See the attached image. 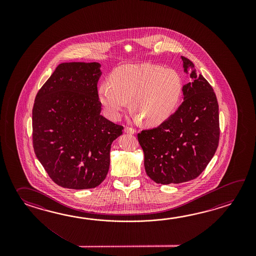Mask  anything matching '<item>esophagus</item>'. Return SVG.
Masks as SVG:
<instances>
[{"mask_svg":"<svg viewBox=\"0 0 256 256\" xmlns=\"http://www.w3.org/2000/svg\"><path fill=\"white\" fill-rule=\"evenodd\" d=\"M124 132L126 134H136V130L130 128V127H126L124 128Z\"/></svg>","mask_w":256,"mask_h":256,"instance_id":"esophagus-1","label":"esophagus"}]
</instances>
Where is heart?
<instances>
[{"label": "heart", "instance_id": "obj_1", "mask_svg": "<svg viewBox=\"0 0 256 256\" xmlns=\"http://www.w3.org/2000/svg\"><path fill=\"white\" fill-rule=\"evenodd\" d=\"M182 92L180 75L172 68L151 64L117 68L98 88V98L107 116L118 120L128 107L147 126L161 124L174 112Z\"/></svg>", "mask_w": 256, "mask_h": 256}]
</instances>
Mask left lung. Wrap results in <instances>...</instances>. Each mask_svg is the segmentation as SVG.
Listing matches in <instances>:
<instances>
[{
    "instance_id": "1",
    "label": "left lung",
    "mask_w": 256,
    "mask_h": 256,
    "mask_svg": "<svg viewBox=\"0 0 256 256\" xmlns=\"http://www.w3.org/2000/svg\"><path fill=\"white\" fill-rule=\"evenodd\" d=\"M191 82L182 88L183 102L160 126L142 130L138 141L147 176L158 184H180L202 174L217 150L218 104L206 78L190 60L181 56Z\"/></svg>"
}]
</instances>
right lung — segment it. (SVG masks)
Returning <instances> with one entry per match:
<instances>
[{"mask_svg":"<svg viewBox=\"0 0 256 256\" xmlns=\"http://www.w3.org/2000/svg\"><path fill=\"white\" fill-rule=\"evenodd\" d=\"M98 62L62 63L39 90L33 108L36 156L56 184L71 190L100 185L110 146L122 126L100 115Z\"/></svg>","mask_w":256,"mask_h":256,"instance_id":"right-lung-1","label":"right lung"}]
</instances>
